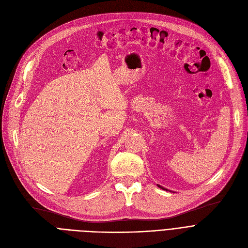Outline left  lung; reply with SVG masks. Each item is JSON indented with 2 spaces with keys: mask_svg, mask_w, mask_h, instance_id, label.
Instances as JSON below:
<instances>
[{
  "mask_svg": "<svg viewBox=\"0 0 248 248\" xmlns=\"http://www.w3.org/2000/svg\"><path fill=\"white\" fill-rule=\"evenodd\" d=\"M159 187H160V188H162V189H164V190H166L165 188H163V187H161V186H159Z\"/></svg>",
  "mask_w": 248,
  "mask_h": 248,
  "instance_id": "1",
  "label": "left lung"
}]
</instances>
